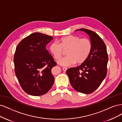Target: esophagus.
<instances>
[{
    "mask_svg": "<svg viewBox=\"0 0 122 122\" xmlns=\"http://www.w3.org/2000/svg\"><path fill=\"white\" fill-rule=\"evenodd\" d=\"M62 69H63V70L64 71H66L67 69V68L66 67H63Z\"/></svg>",
    "mask_w": 122,
    "mask_h": 122,
    "instance_id": "obj_1",
    "label": "esophagus"
}]
</instances>
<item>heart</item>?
Instances as JSON below:
<instances>
[{
  "instance_id": "obj_1",
  "label": "heart",
  "mask_w": 122,
  "mask_h": 122,
  "mask_svg": "<svg viewBox=\"0 0 122 122\" xmlns=\"http://www.w3.org/2000/svg\"><path fill=\"white\" fill-rule=\"evenodd\" d=\"M58 42H53L49 50L54 58L59 59L66 50L67 56L57 61L62 66H70L73 64H81L84 63L89 56L92 50V42L88 38H81L76 35H70L59 39Z\"/></svg>"
}]
</instances>
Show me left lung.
Segmentation results:
<instances>
[{
    "label": "left lung",
    "instance_id": "left-lung-1",
    "mask_svg": "<svg viewBox=\"0 0 122 122\" xmlns=\"http://www.w3.org/2000/svg\"><path fill=\"white\" fill-rule=\"evenodd\" d=\"M87 33L92 42L91 52L79 66L67 70L70 84L76 91L90 94L96 90L107 76L108 55L104 41L96 33L87 29H77Z\"/></svg>",
    "mask_w": 122,
    "mask_h": 122
}]
</instances>
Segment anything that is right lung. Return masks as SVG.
Segmentation results:
<instances>
[{"instance_id": "obj_1", "label": "right lung", "mask_w": 122, "mask_h": 122, "mask_svg": "<svg viewBox=\"0 0 122 122\" xmlns=\"http://www.w3.org/2000/svg\"><path fill=\"white\" fill-rule=\"evenodd\" d=\"M53 39L35 32L22 40L15 49V76L23 90L30 95H44L54 84L52 69L57 63L46 50V45Z\"/></svg>"}]
</instances>
